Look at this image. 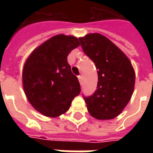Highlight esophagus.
I'll return each mask as SVG.
<instances>
[{
  "label": "esophagus",
  "mask_w": 153,
  "mask_h": 153,
  "mask_svg": "<svg viewBox=\"0 0 153 153\" xmlns=\"http://www.w3.org/2000/svg\"><path fill=\"white\" fill-rule=\"evenodd\" d=\"M78 79H79V81L80 84L82 85V83H83V77L81 76V75H79V76H78Z\"/></svg>",
  "instance_id": "1"
}]
</instances>
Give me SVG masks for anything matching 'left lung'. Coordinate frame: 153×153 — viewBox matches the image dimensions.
Listing matches in <instances>:
<instances>
[{"label":"left lung","mask_w":153,"mask_h":153,"mask_svg":"<svg viewBox=\"0 0 153 153\" xmlns=\"http://www.w3.org/2000/svg\"><path fill=\"white\" fill-rule=\"evenodd\" d=\"M84 53L97 70V90L83 97L90 115L98 120L119 115L131 98L135 74L128 57L112 42L99 33L79 38Z\"/></svg>","instance_id":"1"}]
</instances>
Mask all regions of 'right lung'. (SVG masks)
Returning <instances> with one entry per match:
<instances>
[{
    "label": "right lung",
    "instance_id": "right-lung-1",
    "mask_svg": "<svg viewBox=\"0 0 153 153\" xmlns=\"http://www.w3.org/2000/svg\"><path fill=\"white\" fill-rule=\"evenodd\" d=\"M79 46L75 37L56 35L35 49L26 60L23 70L25 93L42 115H62L80 93L79 79L67 61L69 53Z\"/></svg>",
    "mask_w": 153,
    "mask_h": 153
}]
</instances>
